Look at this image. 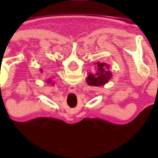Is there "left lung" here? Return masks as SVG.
Wrapping results in <instances>:
<instances>
[{
    "mask_svg": "<svg viewBox=\"0 0 158 158\" xmlns=\"http://www.w3.org/2000/svg\"><path fill=\"white\" fill-rule=\"evenodd\" d=\"M95 72L89 73L86 82L89 85L100 87L104 85L111 80L112 73L110 71V66L105 62H95Z\"/></svg>",
    "mask_w": 158,
    "mask_h": 158,
    "instance_id": "obj_1",
    "label": "left lung"
}]
</instances>
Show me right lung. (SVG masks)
<instances>
[{"instance_id":"right-lung-1","label":"right lung","mask_w":158,"mask_h":158,"mask_svg":"<svg viewBox=\"0 0 158 158\" xmlns=\"http://www.w3.org/2000/svg\"><path fill=\"white\" fill-rule=\"evenodd\" d=\"M47 83H49V82H51V80H47Z\"/></svg>"}]
</instances>
